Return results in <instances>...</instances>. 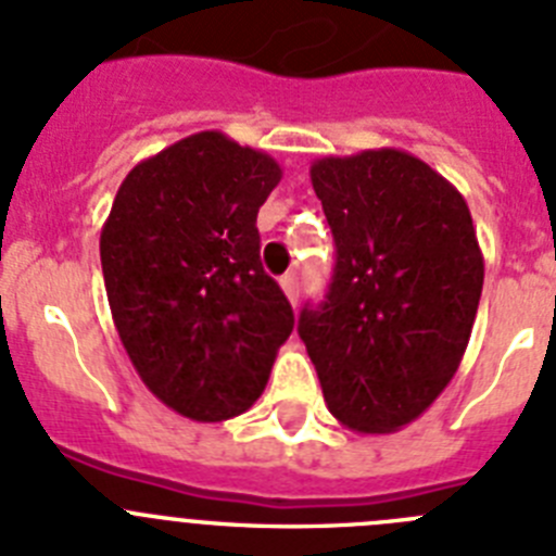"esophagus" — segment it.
Masks as SVG:
<instances>
[{
	"mask_svg": "<svg viewBox=\"0 0 556 556\" xmlns=\"http://www.w3.org/2000/svg\"><path fill=\"white\" fill-rule=\"evenodd\" d=\"M279 285H282L285 296L291 299V305H296V299H299V277H296V274H285V277L279 279Z\"/></svg>",
	"mask_w": 556,
	"mask_h": 556,
	"instance_id": "esophagus-1",
	"label": "esophagus"
}]
</instances>
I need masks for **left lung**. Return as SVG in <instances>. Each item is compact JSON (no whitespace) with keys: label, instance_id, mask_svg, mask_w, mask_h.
I'll list each match as a JSON object with an SVG mask.
<instances>
[{"label":"left lung","instance_id":"obj_1","mask_svg":"<svg viewBox=\"0 0 556 556\" xmlns=\"http://www.w3.org/2000/svg\"><path fill=\"white\" fill-rule=\"evenodd\" d=\"M311 181L336 268L299 336L332 417L394 433L431 408L465 358L484 285L476 226L465 195L400 148L321 156Z\"/></svg>","mask_w":556,"mask_h":556}]
</instances>
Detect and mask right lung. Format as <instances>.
Segmentation results:
<instances>
[{
  "mask_svg": "<svg viewBox=\"0 0 556 556\" xmlns=\"http://www.w3.org/2000/svg\"><path fill=\"white\" fill-rule=\"evenodd\" d=\"M279 178L265 151L192 134L123 178L100 231L119 341L142 383L195 422L249 412L293 330L260 263L257 212Z\"/></svg>",
  "mask_w": 556,
  "mask_h": 556,
  "instance_id": "right-lung-1",
  "label": "right lung"
}]
</instances>
